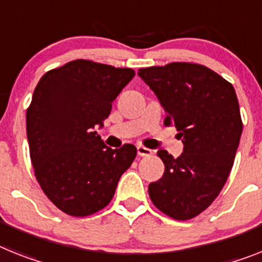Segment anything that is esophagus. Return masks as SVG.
Returning <instances> with one entry per match:
<instances>
[{"instance_id": "esophagus-1", "label": "esophagus", "mask_w": 262, "mask_h": 262, "mask_svg": "<svg viewBox=\"0 0 262 262\" xmlns=\"http://www.w3.org/2000/svg\"><path fill=\"white\" fill-rule=\"evenodd\" d=\"M137 153L138 156H141V157H144V156H150L151 155V150L148 148H145V146H142V145H138L137 146Z\"/></svg>"}]
</instances>
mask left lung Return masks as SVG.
Returning a JSON list of instances; mask_svg holds the SVG:
<instances>
[{
  "instance_id": "obj_1",
  "label": "left lung",
  "mask_w": 262,
  "mask_h": 262,
  "mask_svg": "<svg viewBox=\"0 0 262 262\" xmlns=\"http://www.w3.org/2000/svg\"><path fill=\"white\" fill-rule=\"evenodd\" d=\"M138 76L164 107L165 125H174L184 144L177 158L157 151L165 172L149 184L150 200L172 219H193L214 201L234 162L243 133L234 88L199 63L145 68Z\"/></svg>"
}]
</instances>
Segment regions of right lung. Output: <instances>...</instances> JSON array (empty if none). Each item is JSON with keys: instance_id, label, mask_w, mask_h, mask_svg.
<instances>
[{"instance_id": "add662e5", "label": "right lung", "mask_w": 262, "mask_h": 262, "mask_svg": "<svg viewBox=\"0 0 262 262\" xmlns=\"http://www.w3.org/2000/svg\"><path fill=\"white\" fill-rule=\"evenodd\" d=\"M129 68L76 60L41 77L26 112V135L37 181L67 214L90 216L113 199L137 155L135 145L112 149L96 127L135 77Z\"/></svg>"}]
</instances>
